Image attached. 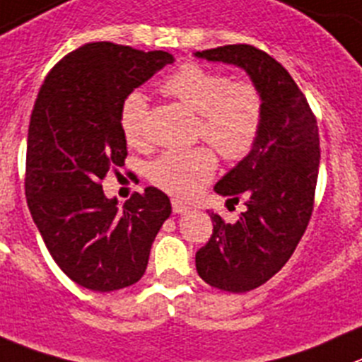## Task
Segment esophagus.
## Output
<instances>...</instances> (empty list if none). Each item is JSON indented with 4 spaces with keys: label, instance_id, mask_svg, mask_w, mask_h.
Returning <instances> with one entry per match:
<instances>
[{
    "label": "esophagus",
    "instance_id": "esophagus-1",
    "mask_svg": "<svg viewBox=\"0 0 362 362\" xmlns=\"http://www.w3.org/2000/svg\"><path fill=\"white\" fill-rule=\"evenodd\" d=\"M172 209H174V213H177V215H185V213L190 211V208L185 204H181V202L177 201H172Z\"/></svg>",
    "mask_w": 362,
    "mask_h": 362
}]
</instances>
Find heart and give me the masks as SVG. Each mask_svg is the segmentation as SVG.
<instances>
[{
  "mask_svg": "<svg viewBox=\"0 0 362 362\" xmlns=\"http://www.w3.org/2000/svg\"><path fill=\"white\" fill-rule=\"evenodd\" d=\"M165 94L199 115V133L223 158H243L256 142L263 122V98L250 83H233L229 76L187 64L163 83ZM147 98L132 92L120 108V129L129 144L142 142L147 120ZM216 168L208 147L174 149L149 167V179L167 194L188 199L206 187Z\"/></svg>",
  "mask_w": 362,
  "mask_h": 362,
  "instance_id": "1",
  "label": "heart"
}]
</instances>
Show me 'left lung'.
<instances>
[{
	"mask_svg": "<svg viewBox=\"0 0 362 362\" xmlns=\"http://www.w3.org/2000/svg\"><path fill=\"white\" fill-rule=\"evenodd\" d=\"M194 57L242 69L263 98L252 149L213 188L227 201L243 199L247 209L235 223L211 213L213 235L195 254L202 281L243 293L286 264L308 227L320 167L318 126L290 72L264 51L235 44Z\"/></svg>",
	"mask_w": 362,
	"mask_h": 362,
	"instance_id": "8db88e82",
	"label": "left lung"
}]
</instances>
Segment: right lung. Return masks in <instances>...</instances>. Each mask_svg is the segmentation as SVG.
<instances>
[{"mask_svg":"<svg viewBox=\"0 0 362 362\" xmlns=\"http://www.w3.org/2000/svg\"><path fill=\"white\" fill-rule=\"evenodd\" d=\"M168 64L167 51L85 44L54 65L37 95L26 149L28 208L54 263L87 290L108 293L139 282L172 213L170 199L154 187L122 206L101 187L127 154L124 99Z\"/></svg>","mask_w":362,"mask_h":362,"instance_id":"obj_1","label":"right lung"}]
</instances>
